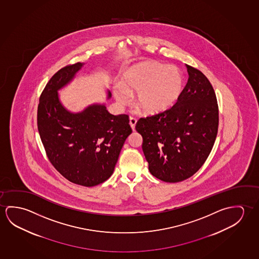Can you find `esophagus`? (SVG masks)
Returning <instances> with one entry per match:
<instances>
[{"mask_svg": "<svg viewBox=\"0 0 259 259\" xmlns=\"http://www.w3.org/2000/svg\"><path fill=\"white\" fill-rule=\"evenodd\" d=\"M136 123H137V119L132 117V118L130 119V125H131V127H132V131H133V132H135Z\"/></svg>", "mask_w": 259, "mask_h": 259, "instance_id": "1", "label": "esophagus"}]
</instances>
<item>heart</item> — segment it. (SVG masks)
<instances>
[{"mask_svg": "<svg viewBox=\"0 0 259 259\" xmlns=\"http://www.w3.org/2000/svg\"><path fill=\"white\" fill-rule=\"evenodd\" d=\"M114 87V95L120 104L131 102V94H137L136 103L148 115L159 114L175 106L185 89L184 76L176 66L158 62H144L124 72L122 82Z\"/></svg>", "mask_w": 259, "mask_h": 259, "instance_id": "heart-1", "label": "heart"}]
</instances>
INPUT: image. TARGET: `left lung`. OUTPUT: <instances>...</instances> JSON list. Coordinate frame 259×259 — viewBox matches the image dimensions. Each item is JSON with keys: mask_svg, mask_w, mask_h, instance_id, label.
Listing matches in <instances>:
<instances>
[{"mask_svg": "<svg viewBox=\"0 0 259 259\" xmlns=\"http://www.w3.org/2000/svg\"><path fill=\"white\" fill-rule=\"evenodd\" d=\"M185 66L189 77L178 103L136 124L149 172L166 183L185 180L197 172L217 137L219 107L213 87L200 70Z\"/></svg>", "mask_w": 259, "mask_h": 259, "instance_id": "left-lung-1", "label": "left lung"}]
</instances>
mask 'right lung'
<instances>
[{
    "instance_id": "add662e5",
    "label": "right lung",
    "mask_w": 259,
    "mask_h": 259,
    "mask_svg": "<svg viewBox=\"0 0 259 259\" xmlns=\"http://www.w3.org/2000/svg\"><path fill=\"white\" fill-rule=\"evenodd\" d=\"M82 66H65L47 83L37 106V130L54 167L70 182L91 187L110 178L132 130L128 116L112 115L105 105L94 104L78 113L62 105L58 91ZM111 96L108 92V99Z\"/></svg>"
}]
</instances>
